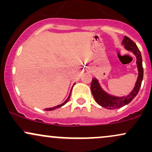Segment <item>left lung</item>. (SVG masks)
I'll use <instances>...</instances> for the list:
<instances>
[{
    "instance_id": "8db88e82",
    "label": "left lung",
    "mask_w": 152,
    "mask_h": 152,
    "mask_svg": "<svg viewBox=\"0 0 152 152\" xmlns=\"http://www.w3.org/2000/svg\"><path fill=\"white\" fill-rule=\"evenodd\" d=\"M121 44L124 46L125 49L134 53L137 58V66L138 69V77L136 81L135 86L129 94L124 96H116L108 94L101 86L98 80L96 78H92L91 83V90L96 102L102 107L107 109L113 110L119 109L124 106L127 105L134 99V97L139 93L142 81L144 76V70L142 66V58L140 50H139L136 43L129 38L125 36L122 41Z\"/></svg>"
}]
</instances>
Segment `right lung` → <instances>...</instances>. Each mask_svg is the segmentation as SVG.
I'll use <instances>...</instances> for the list:
<instances>
[{"instance_id":"right-lung-1","label":"right lung","mask_w":152,"mask_h":152,"mask_svg":"<svg viewBox=\"0 0 152 152\" xmlns=\"http://www.w3.org/2000/svg\"><path fill=\"white\" fill-rule=\"evenodd\" d=\"M75 84V83H74ZM71 89H72V88H71ZM71 92H70V94H69V97H68L67 98V99H66V100L65 101V102H64V103H63V104H60V105H58V106H54V107H52V108H48V109H45V110H46V111H53V110H55V109H58V108H60V107H61L62 106H64V105H65V104H66V103L68 102V101L69 100V99H70V96H71Z\"/></svg>"}]
</instances>
